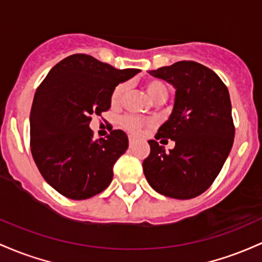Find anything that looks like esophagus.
I'll return each instance as SVG.
<instances>
[{
  "mask_svg": "<svg viewBox=\"0 0 262 262\" xmlns=\"http://www.w3.org/2000/svg\"><path fill=\"white\" fill-rule=\"evenodd\" d=\"M128 145H130V147H132L135 145V139H132V137H130V139H128Z\"/></svg>",
  "mask_w": 262,
  "mask_h": 262,
  "instance_id": "1",
  "label": "esophagus"
}]
</instances>
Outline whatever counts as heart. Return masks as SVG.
Listing matches in <instances>:
<instances>
[{
	"mask_svg": "<svg viewBox=\"0 0 262 262\" xmlns=\"http://www.w3.org/2000/svg\"><path fill=\"white\" fill-rule=\"evenodd\" d=\"M143 88H145L147 95L156 102L166 101L167 96H168V89H167L166 84L163 81L158 80V79H148L143 84ZM127 89L128 88L126 83H121L115 86V89L113 90V94H111V105L114 107L120 106L122 104L126 93H127ZM122 126L123 128H126L131 134L141 135L146 128L154 126V121L140 119V117L136 116H126L122 119Z\"/></svg>",
	"mask_w": 262,
	"mask_h": 262,
	"instance_id": "b5f03b06",
	"label": "heart"
}]
</instances>
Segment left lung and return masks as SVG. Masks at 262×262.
I'll return each instance as SVG.
<instances>
[{
    "instance_id": "1",
    "label": "left lung",
    "mask_w": 262,
    "mask_h": 262,
    "mask_svg": "<svg viewBox=\"0 0 262 262\" xmlns=\"http://www.w3.org/2000/svg\"><path fill=\"white\" fill-rule=\"evenodd\" d=\"M148 73L176 89L172 114L156 139H173L176 146L166 152L149 140L151 152L142 163L143 173L160 194L194 198L218 177L233 147L235 127L228 88L213 70L192 60Z\"/></svg>"
}]
</instances>
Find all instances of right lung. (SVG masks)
Returning <instances> with one entry per match:
<instances>
[{
    "label": "right lung",
    "instance_id": "add662e5",
    "mask_svg": "<svg viewBox=\"0 0 262 262\" xmlns=\"http://www.w3.org/2000/svg\"><path fill=\"white\" fill-rule=\"evenodd\" d=\"M139 72L73 54L53 67L38 86L29 116L31 151L40 174L61 195L81 201L111 183L128 139L113 130L95 141L89 123L110 108L115 86Z\"/></svg>",
    "mask_w": 262,
    "mask_h": 262
}]
</instances>
